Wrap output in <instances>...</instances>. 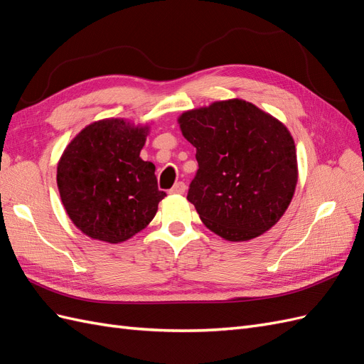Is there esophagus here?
Masks as SVG:
<instances>
[{"label": "esophagus", "mask_w": 364, "mask_h": 364, "mask_svg": "<svg viewBox=\"0 0 364 364\" xmlns=\"http://www.w3.org/2000/svg\"><path fill=\"white\" fill-rule=\"evenodd\" d=\"M185 191H186V185L183 182H178L174 183V186L170 190V194H183Z\"/></svg>", "instance_id": "1"}]
</instances>
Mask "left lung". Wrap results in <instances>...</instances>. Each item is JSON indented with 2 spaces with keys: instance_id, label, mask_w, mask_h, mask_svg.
<instances>
[{
  "instance_id": "obj_1",
  "label": "left lung",
  "mask_w": 364,
  "mask_h": 364,
  "mask_svg": "<svg viewBox=\"0 0 364 364\" xmlns=\"http://www.w3.org/2000/svg\"><path fill=\"white\" fill-rule=\"evenodd\" d=\"M199 164L188 199L208 229L247 241L278 223L296 182L294 141L281 121L249 102H215L179 117Z\"/></svg>"
}]
</instances>
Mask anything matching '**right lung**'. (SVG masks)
Returning a JSON list of instances; mask_svg holds the SVG:
<instances>
[{
    "mask_svg": "<svg viewBox=\"0 0 364 364\" xmlns=\"http://www.w3.org/2000/svg\"><path fill=\"white\" fill-rule=\"evenodd\" d=\"M147 126L106 118L86 126L58 164V188L65 211L82 232L121 243L144 229L158 211L155 165L139 158Z\"/></svg>",
    "mask_w": 364,
    "mask_h": 364,
    "instance_id": "right-lung-1",
    "label": "right lung"
}]
</instances>
